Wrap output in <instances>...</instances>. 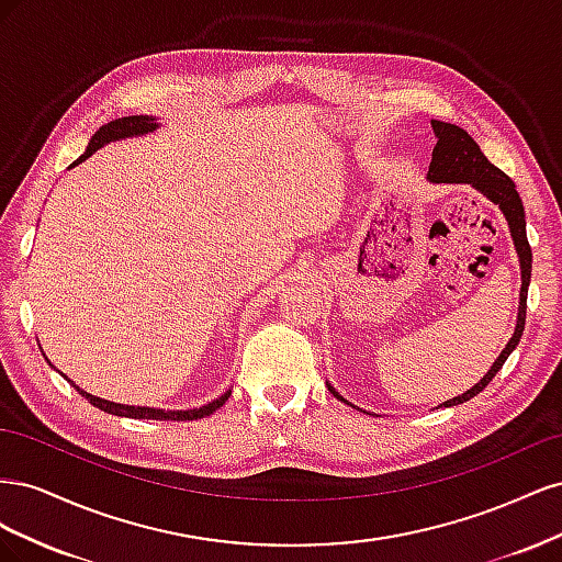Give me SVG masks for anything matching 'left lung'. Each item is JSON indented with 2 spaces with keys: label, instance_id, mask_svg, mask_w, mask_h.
Returning a JSON list of instances; mask_svg holds the SVG:
<instances>
[{
  "label": "left lung",
  "instance_id": "8db88e82",
  "mask_svg": "<svg viewBox=\"0 0 562 562\" xmlns=\"http://www.w3.org/2000/svg\"><path fill=\"white\" fill-rule=\"evenodd\" d=\"M431 128L436 133V147L431 151V164H429V171H427V180L429 182H450V184H469L473 190H479L485 199H490L495 206H499V211L504 213L506 223H508V232H512V239L518 252V262H520V302H518V318H516V330L508 339L506 347L502 349V353L497 356V361L490 366V370L481 378L479 384H473L471 389H467L462 396H454L446 403V407L459 405L464 401H471L473 396H479L481 391L492 382V378L497 375L502 370L504 361L512 356V351L518 347L522 330H525V310H527V285H530V277H532V250L530 244H527V232H525V209H522V201L516 192V184L514 180L508 178L504 171L495 164H490L487 157L481 151V147L475 145V140L471 135L459 128L454 124L448 122H438V119H431ZM328 384V391L337 398L342 401L356 411H361L359 405L349 403L342 394H337L335 386ZM438 405V407H440ZM366 413V411H363Z\"/></svg>",
  "mask_w": 562,
  "mask_h": 562
}]
</instances>
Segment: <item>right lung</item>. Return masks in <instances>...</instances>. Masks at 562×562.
<instances>
[{
	"mask_svg": "<svg viewBox=\"0 0 562 562\" xmlns=\"http://www.w3.org/2000/svg\"><path fill=\"white\" fill-rule=\"evenodd\" d=\"M159 128V122L157 116H147V114H133V116H122V119H114V122L100 126L89 140V147L83 155L70 164V168H75L77 164L87 161L93 151H98L100 147H105L108 143H114V140H126V138H140V135H147V133H155ZM48 361V359H46ZM50 366V361H48ZM54 368V366H50ZM63 375V372H60ZM65 378V375H63ZM67 382H70L79 394L87 398L91 405L100 407L103 413H110V415H116V417H133V419H176V422H190V419H201V417H209L213 415L217 407H223L225 401L232 396V389L225 391L223 396L201 405V407H194V411H164V407H145V405H124V403H114V401H105V398H98L93 394H89V391L79 389L70 378H65Z\"/></svg>",
	"mask_w": 562,
	"mask_h": 562,
	"instance_id": "obj_1",
	"label": "right lung"
}]
</instances>
